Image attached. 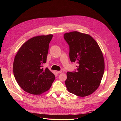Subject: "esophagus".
Returning a JSON list of instances; mask_svg holds the SVG:
<instances>
[{
  "label": "esophagus",
  "mask_w": 121,
  "mask_h": 121,
  "mask_svg": "<svg viewBox=\"0 0 121 121\" xmlns=\"http://www.w3.org/2000/svg\"><path fill=\"white\" fill-rule=\"evenodd\" d=\"M57 74H60V73H61V71H56V72Z\"/></svg>",
  "instance_id": "1"
}]
</instances>
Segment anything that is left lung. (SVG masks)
<instances>
[{"label": "left lung", "mask_w": 121, "mask_h": 121, "mask_svg": "<svg viewBox=\"0 0 121 121\" xmlns=\"http://www.w3.org/2000/svg\"><path fill=\"white\" fill-rule=\"evenodd\" d=\"M69 45L71 62L78 64L77 71L67 73L65 84L69 92L84 97L99 86L104 71L103 54L96 41L88 34L74 31L64 34Z\"/></svg>", "instance_id": "1"}]
</instances>
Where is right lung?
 <instances>
[{"instance_id":"1","label":"right lung","mask_w":121,"mask_h":121,"mask_svg":"<svg viewBox=\"0 0 121 121\" xmlns=\"http://www.w3.org/2000/svg\"><path fill=\"white\" fill-rule=\"evenodd\" d=\"M52 36L49 34L30 39L20 47L14 57V78L21 88L29 93L39 95L46 92L55 79L48 68H42Z\"/></svg>"}]
</instances>
